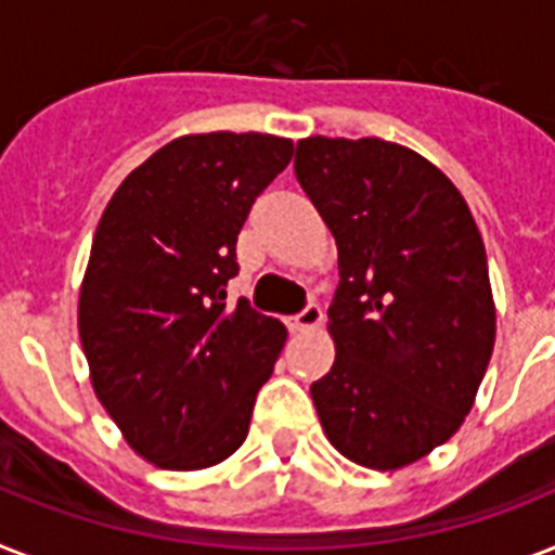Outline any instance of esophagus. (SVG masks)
Instances as JSON below:
<instances>
[{
    "instance_id": "obj_1",
    "label": "esophagus",
    "mask_w": 555,
    "mask_h": 555,
    "mask_svg": "<svg viewBox=\"0 0 555 555\" xmlns=\"http://www.w3.org/2000/svg\"><path fill=\"white\" fill-rule=\"evenodd\" d=\"M319 324H322V308H319L317 301H308V305L291 319L293 331H310V327H319Z\"/></svg>"
}]
</instances>
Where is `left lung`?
<instances>
[{
	"mask_svg": "<svg viewBox=\"0 0 555 555\" xmlns=\"http://www.w3.org/2000/svg\"><path fill=\"white\" fill-rule=\"evenodd\" d=\"M293 170L339 247L336 362L310 396L341 456L396 470L456 434L488 371L479 228L448 176L385 139H301Z\"/></svg>",
	"mask_w": 555,
	"mask_h": 555,
	"instance_id": "8db88e82",
	"label": "left lung"
}]
</instances>
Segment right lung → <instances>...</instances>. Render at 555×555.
Masks as SVG:
<instances>
[{"label": "right lung", "mask_w": 555, "mask_h": 555, "mask_svg": "<svg viewBox=\"0 0 555 555\" xmlns=\"http://www.w3.org/2000/svg\"><path fill=\"white\" fill-rule=\"evenodd\" d=\"M291 139L199 133L142 162L107 202L79 293L90 379L128 444L165 470L219 465L245 441L285 324L238 299L236 238L287 168Z\"/></svg>", "instance_id": "obj_1"}]
</instances>
